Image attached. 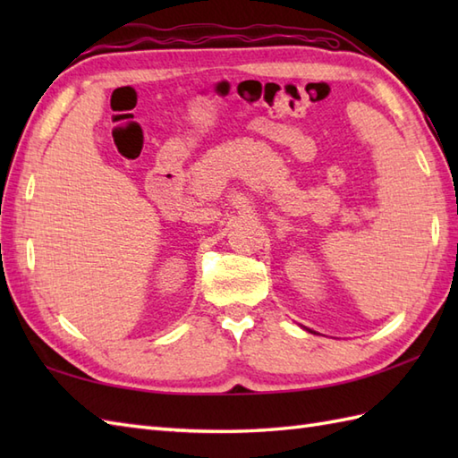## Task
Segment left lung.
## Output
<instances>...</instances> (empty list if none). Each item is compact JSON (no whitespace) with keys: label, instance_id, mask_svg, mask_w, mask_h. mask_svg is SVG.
Segmentation results:
<instances>
[{"label":"left lung","instance_id":"8db88e82","mask_svg":"<svg viewBox=\"0 0 458 458\" xmlns=\"http://www.w3.org/2000/svg\"><path fill=\"white\" fill-rule=\"evenodd\" d=\"M310 333H313V330H310Z\"/></svg>","mask_w":458,"mask_h":458}]
</instances>
